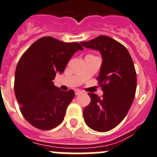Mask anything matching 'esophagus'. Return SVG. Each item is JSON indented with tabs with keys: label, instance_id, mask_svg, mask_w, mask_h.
<instances>
[{
	"label": "esophagus",
	"instance_id": "esophagus-1",
	"mask_svg": "<svg viewBox=\"0 0 157 157\" xmlns=\"http://www.w3.org/2000/svg\"><path fill=\"white\" fill-rule=\"evenodd\" d=\"M74 91H75V94L76 95H78V94H80L82 93L81 90H79V89H76V90H74Z\"/></svg>",
	"mask_w": 157,
	"mask_h": 157
}]
</instances>
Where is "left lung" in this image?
<instances>
[{
	"label": "left lung",
	"mask_w": 157,
	"mask_h": 157,
	"mask_svg": "<svg viewBox=\"0 0 157 157\" xmlns=\"http://www.w3.org/2000/svg\"><path fill=\"white\" fill-rule=\"evenodd\" d=\"M80 44L98 50L103 59L97 80L104 94L101 98L88 94L91 100L83 109V119L91 129L108 132L124 119L134 100L137 83L134 63L126 48L108 36H99Z\"/></svg>",
	"instance_id": "obj_1"
}]
</instances>
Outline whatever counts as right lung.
<instances>
[{"mask_svg": "<svg viewBox=\"0 0 157 157\" xmlns=\"http://www.w3.org/2000/svg\"><path fill=\"white\" fill-rule=\"evenodd\" d=\"M78 50L83 47L77 42L66 43L46 36L36 41L19 59L14 94L22 115L36 128L52 129L63 121L75 93L61 90L52 80Z\"/></svg>", "mask_w": 157, "mask_h": 157, "instance_id": "obj_1", "label": "right lung"}]
</instances>
